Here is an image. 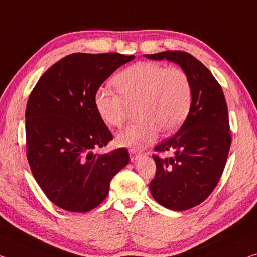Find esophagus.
I'll use <instances>...</instances> for the list:
<instances>
[{"mask_svg":"<svg viewBox=\"0 0 257 257\" xmlns=\"http://www.w3.org/2000/svg\"><path fill=\"white\" fill-rule=\"evenodd\" d=\"M129 156H130V160H132V161H136L137 159L141 157V153H138L137 151L129 150Z\"/></svg>","mask_w":257,"mask_h":257,"instance_id":"1","label":"esophagus"}]
</instances>
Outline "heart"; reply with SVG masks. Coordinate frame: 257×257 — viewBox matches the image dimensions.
Returning a JSON list of instances; mask_svg holds the SVG:
<instances>
[{
	"mask_svg": "<svg viewBox=\"0 0 257 257\" xmlns=\"http://www.w3.org/2000/svg\"><path fill=\"white\" fill-rule=\"evenodd\" d=\"M117 91L100 88L95 105L105 123L121 127L129 107H137V123L115 137L121 148L141 151L157 140L159 132L172 133L185 120L192 101V85L186 73L176 67L142 62L120 72L114 79Z\"/></svg>",
	"mask_w": 257,
	"mask_h": 257,
	"instance_id": "heart-1",
	"label": "heart"
}]
</instances>
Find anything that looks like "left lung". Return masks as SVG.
<instances>
[{
  "mask_svg": "<svg viewBox=\"0 0 257 257\" xmlns=\"http://www.w3.org/2000/svg\"><path fill=\"white\" fill-rule=\"evenodd\" d=\"M145 57L177 64L192 85V101L184 123L154 148L156 152L169 151L173 156H153L157 173L150 183L151 194L168 209L193 208L213 192L229 154L231 135L224 93L208 68L187 52L164 51Z\"/></svg>",
  "mask_w": 257,
  "mask_h": 257,
  "instance_id": "obj_1",
  "label": "left lung"
}]
</instances>
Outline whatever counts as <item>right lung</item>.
<instances>
[{"mask_svg":"<svg viewBox=\"0 0 257 257\" xmlns=\"http://www.w3.org/2000/svg\"><path fill=\"white\" fill-rule=\"evenodd\" d=\"M135 56L72 54L40 77L26 106L27 159L33 176L59 208L85 213L107 197L112 178L129 164L117 149L93 152L112 141L95 105L99 87Z\"/></svg>","mask_w":257,"mask_h":257,"instance_id":"right-lung-1","label":"right lung"}]
</instances>
